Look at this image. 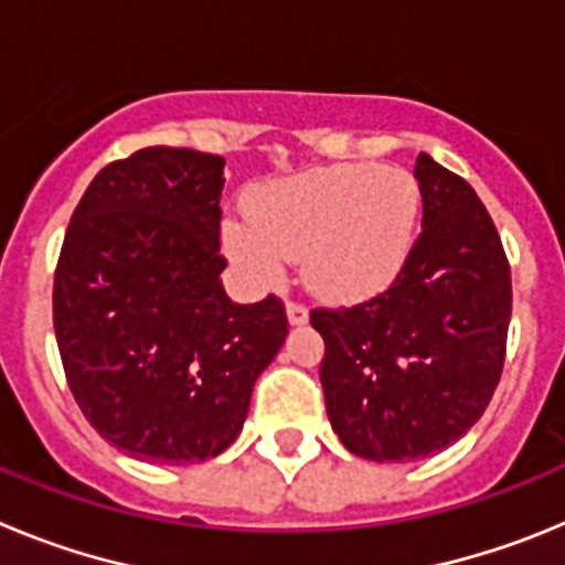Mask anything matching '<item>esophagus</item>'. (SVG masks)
<instances>
[{
  "mask_svg": "<svg viewBox=\"0 0 565 565\" xmlns=\"http://www.w3.org/2000/svg\"><path fill=\"white\" fill-rule=\"evenodd\" d=\"M286 313H288V322H291V326L299 328L308 322V308L299 306V302H288Z\"/></svg>",
  "mask_w": 565,
  "mask_h": 565,
  "instance_id": "esophagus-1",
  "label": "esophagus"
}]
</instances>
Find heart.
Segmentation results:
<instances>
[{"label": "heart", "instance_id": "obj_1", "mask_svg": "<svg viewBox=\"0 0 565 565\" xmlns=\"http://www.w3.org/2000/svg\"><path fill=\"white\" fill-rule=\"evenodd\" d=\"M248 221L223 223V248L254 286L282 277L288 257L313 294L337 302L391 286L411 254L418 186L404 169L373 163L308 169L254 189Z\"/></svg>", "mask_w": 565, "mask_h": 565}]
</instances>
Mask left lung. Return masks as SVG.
Masks as SVG:
<instances>
[{
  "instance_id": "obj_1",
  "label": "left lung",
  "mask_w": 565,
  "mask_h": 565,
  "mask_svg": "<svg viewBox=\"0 0 565 565\" xmlns=\"http://www.w3.org/2000/svg\"><path fill=\"white\" fill-rule=\"evenodd\" d=\"M413 174L422 234L396 282L362 306L311 313L333 433L379 463L436 456L483 416L512 317L507 254L476 189L427 152Z\"/></svg>"
}]
</instances>
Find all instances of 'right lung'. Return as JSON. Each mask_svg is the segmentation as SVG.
Returning a JSON list of instances; mask_svg holds the SVG:
<instances>
[{"label": "right lung", "instance_id": "obj_1", "mask_svg": "<svg viewBox=\"0 0 565 565\" xmlns=\"http://www.w3.org/2000/svg\"><path fill=\"white\" fill-rule=\"evenodd\" d=\"M223 167L141 149L93 178L64 234L53 326L70 391L138 461L221 456L288 337L277 297L237 306L223 288Z\"/></svg>", "mask_w": 565, "mask_h": 565}]
</instances>
